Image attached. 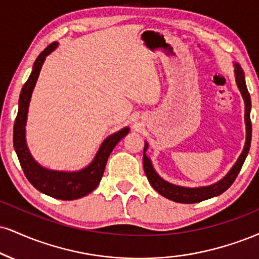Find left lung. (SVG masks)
Segmentation results:
<instances>
[{"instance_id": "obj_1", "label": "left lung", "mask_w": 259, "mask_h": 259, "mask_svg": "<svg viewBox=\"0 0 259 259\" xmlns=\"http://www.w3.org/2000/svg\"><path fill=\"white\" fill-rule=\"evenodd\" d=\"M235 78L236 84H238L239 90L241 92L242 98L245 100V123H246V143L244 151H242L241 155L239 157L238 161H236L234 166L232 167V170L229 171L228 175L224 177L223 180H221L220 182L214 183L212 186L207 187H199V188H186V187H180L171 185V183L164 181L161 177L155 172L153 166H152L151 160L147 155L145 154L146 149H147L148 145L147 142L145 143V149H143V169H145L146 176L151 183V186L159 193L160 195H163L166 199L176 201V202H182V204H194V202H199L202 200H206V199L213 198L216 195L222 194L223 192H226L230 186L233 185L236 176L241 170L244 161L247 157L248 151H250L251 146V138H252V125H251V118H250V112H251V98L250 93H248L247 87H246L245 82V74L242 68L240 67V65L235 64Z\"/></svg>"}]
</instances>
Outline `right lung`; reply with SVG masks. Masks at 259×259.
<instances>
[{"label": "right lung", "mask_w": 259, "mask_h": 259, "mask_svg": "<svg viewBox=\"0 0 259 259\" xmlns=\"http://www.w3.org/2000/svg\"><path fill=\"white\" fill-rule=\"evenodd\" d=\"M58 46L57 42L49 45L47 48L38 55L33 64L32 72H31L29 79L24 84L19 96V110H18L17 118L14 121L13 129V145L17 152L18 159L21 165L26 179L30 183L38 189L39 192L45 193L49 197L60 199V200H74L85 197L90 192H93L99 186L100 181L104 175V171L107 163L111 152L116 147V145L120 141L124 136L129 133V127H124L119 132L108 136L102 142L98 154L88 165L85 169L77 171V172H61V171L47 170L45 167L39 166L38 164L31 157L29 149H27L26 142H25V125H26L27 110L32 90L35 88L36 80L42 67L45 59L49 53L55 49Z\"/></svg>", "instance_id": "obj_1"}]
</instances>
